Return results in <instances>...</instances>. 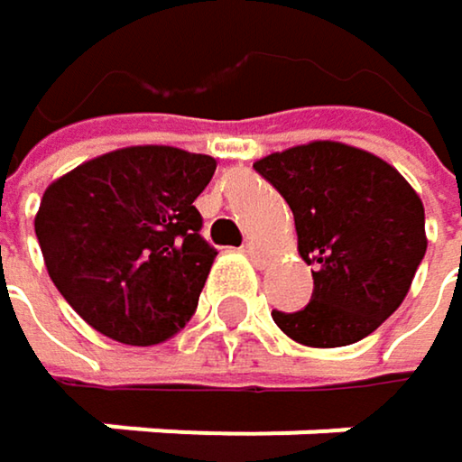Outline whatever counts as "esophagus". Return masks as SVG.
<instances>
[{
	"instance_id": "1",
	"label": "esophagus",
	"mask_w": 462,
	"mask_h": 462,
	"mask_svg": "<svg viewBox=\"0 0 462 462\" xmlns=\"http://www.w3.org/2000/svg\"><path fill=\"white\" fill-rule=\"evenodd\" d=\"M243 251L254 259V262H264V251L254 243V240H245V245H243Z\"/></svg>"
}]
</instances>
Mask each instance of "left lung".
<instances>
[{
  "label": "left lung",
  "instance_id": "1",
  "mask_svg": "<svg viewBox=\"0 0 462 462\" xmlns=\"http://www.w3.org/2000/svg\"><path fill=\"white\" fill-rule=\"evenodd\" d=\"M289 203L300 256L313 264L305 310L273 321L308 347L369 337L404 302L425 256V208L410 181L372 152L310 141L254 162Z\"/></svg>",
  "mask_w": 462,
  "mask_h": 462
}]
</instances>
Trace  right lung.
Wrapping results in <instances>:
<instances>
[{"label":"right lung","mask_w":462,"mask_h":462,"mask_svg":"<svg viewBox=\"0 0 462 462\" xmlns=\"http://www.w3.org/2000/svg\"><path fill=\"white\" fill-rule=\"evenodd\" d=\"M217 160L125 146L55 179L34 230L63 300L123 345H157L192 319L217 248L195 208Z\"/></svg>","instance_id":"right-lung-1"}]
</instances>
